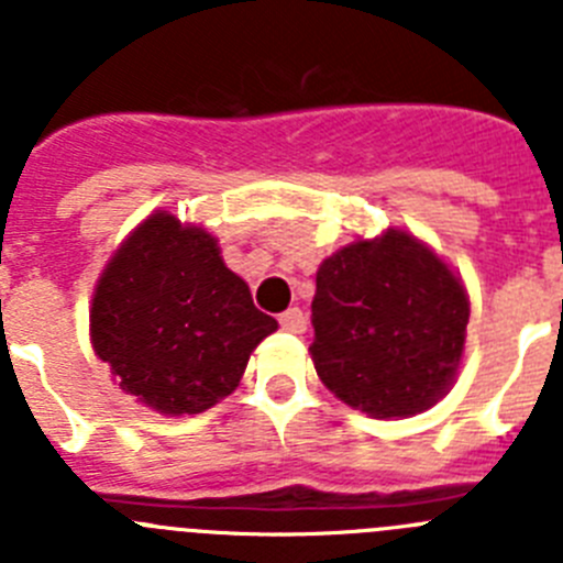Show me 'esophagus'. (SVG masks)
I'll use <instances>...</instances> for the list:
<instances>
[{
	"mask_svg": "<svg viewBox=\"0 0 563 563\" xmlns=\"http://www.w3.org/2000/svg\"><path fill=\"white\" fill-rule=\"evenodd\" d=\"M278 324H282V330L285 332H296V335H301V332L307 330V318L298 307H290V310H285L282 316H278Z\"/></svg>",
	"mask_w": 563,
	"mask_h": 563,
	"instance_id": "obj_1",
	"label": "esophagus"
}]
</instances>
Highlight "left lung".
Instances as JSON below:
<instances>
[{"instance_id":"8db88e82","label":"left lung","mask_w":563,"mask_h":563,"mask_svg":"<svg viewBox=\"0 0 563 563\" xmlns=\"http://www.w3.org/2000/svg\"><path fill=\"white\" fill-rule=\"evenodd\" d=\"M471 316L460 276L406 231L321 262L310 355L327 389L372 417H411L454 386Z\"/></svg>"}]
</instances>
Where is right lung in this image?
Here are the masks:
<instances>
[{
	"label": "right lung",
	"mask_w": 563,
	"mask_h": 563,
	"mask_svg": "<svg viewBox=\"0 0 563 563\" xmlns=\"http://www.w3.org/2000/svg\"><path fill=\"white\" fill-rule=\"evenodd\" d=\"M228 271L217 239L152 213L126 236L89 310L92 350L126 395L161 415H200L231 395L247 357L276 332Z\"/></svg>",
	"instance_id": "obj_1"
}]
</instances>
